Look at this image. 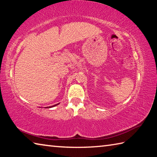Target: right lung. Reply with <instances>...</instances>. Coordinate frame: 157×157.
Here are the masks:
<instances>
[{"label":"right lung","mask_w":157,"mask_h":157,"mask_svg":"<svg viewBox=\"0 0 157 157\" xmlns=\"http://www.w3.org/2000/svg\"><path fill=\"white\" fill-rule=\"evenodd\" d=\"M59 103H58V104H57V105H53V106H50V107H46V108H51V107H55V106H56V105H59Z\"/></svg>","instance_id":"obj_1"}]
</instances>
